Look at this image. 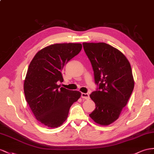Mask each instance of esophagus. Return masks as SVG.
Segmentation results:
<instances>
[{"instance_id":"esophagus-1","label":"esophagus","mask_w":154,"mask_h":154,"mask_svg":"<svg viewBox=\"0 0 154 154\" xmlns=\"http://www.w3.org/2000/svg\"><path fill=\"white\" fill-rule=\"evenodd\" d=\"M81 97L83 98V99H85V100H89L90 99L89 94H87V93H82L81 94Z\"/></svg>"}]
</instances>
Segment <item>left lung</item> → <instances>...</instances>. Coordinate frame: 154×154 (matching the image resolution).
I'll use <instances>...</instances> for the list:
<instances>
[{
    "label": "left lung",
    "mask_w": 154,
    "mask_h": 154,
    "mask_svg": "<svg viewBox=\"0 0 154 154\" xmlns=\"http://www.w3.org/2000/svg\"><path fill=\"white\" fill-rule=\"evenodd\" d=\"M99 86L90 95L96 109L89 116L101 125L116 121L134 88L131 65L121 51L105 43H83Z\"/></svg>",
    "instance_id": "left-lung-1"
}]
</instances>
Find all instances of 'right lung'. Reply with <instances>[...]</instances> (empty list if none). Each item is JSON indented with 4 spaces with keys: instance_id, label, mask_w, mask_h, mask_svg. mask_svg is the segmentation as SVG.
Here are the masks:
<instances>
[{
    "instance_id": "1",
    "label": "right lung",
    "mask_w": 154,
    "mask_h": 154,
    "mask_svg": "<svg viewBox=\"0 0 154 154\" xmlns=\"http://www.w3.org/2000/svg\"><path fill=\"white\" fill-rule=\"evenodd\" d=\"M81 49V43H56L39 51L30 63L24 81L25 98L36 119L47 127L64 123L70 107L81 96L58 85L64 81L63 68Z\"/></svg>"
}]
</instances>
